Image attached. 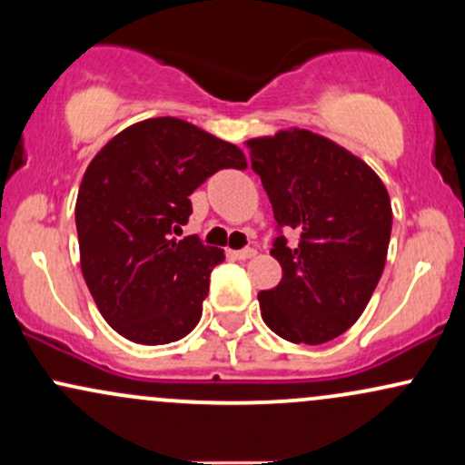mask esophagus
Segmentation results:
<instances>
[{
    "mask_svg": "<svg viewBox=\"0 0 465 465\" xmlns=\"http://www.w3.org/2000/svg\"><path fill=\"white\" fill-rule=\"evenodd\" d=\"M233 260H249L255 255V249H240V251H229Z\"/></svg>",
    "mask_w": 465,
    "mask_h": 465,
    "instance_id": "obj_1",
    "label": "esophagus"
}]
</instances>
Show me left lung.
<instances>
[{
  "label": "left lung",
  "mask_w": 465,
  "mask_h": 465,
  "mask_svg": "<svg viewBox=\"0 0 465 465\" xmlns=\"http://www.w3.org/2000/svg\"><path fill=\"white\" fill-rule=\"evenodd\" d=\"M247 146L280 229L271 255L282 282L258 295L264 323L291 343L332 341L356 323L385 269V183L356 154L306 129L255 137ZM282 228L298 233L295 245Z\"/></svg>",
  "instance_id": "obj_1"
}]
</instances>
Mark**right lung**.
I'll return each instance as SVG.
<instances>
[{"label":"right lung","mask_w":465,"mask_h":465,"mask_svg":"<svg viewBox=\"0 0 465 465\" xmlns=\"http://www.w3.org/2000/svg\"><path fill=\"white\" fill-rule=\"evenodd\" d=\"M242 151L179 117L137 122L84 170L76 199L80 269L104 322L133 343L163 345L199 323L223 249L170 238L192 214L190 194Z\"/></svg>","instance_id":"1"}]
</instances>
